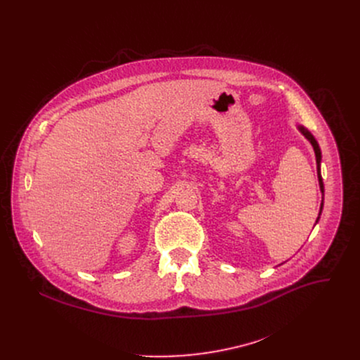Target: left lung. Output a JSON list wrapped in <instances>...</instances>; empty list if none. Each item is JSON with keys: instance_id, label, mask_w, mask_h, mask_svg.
<instances>
[{"instance_id": "8db88e82", "label": "left lung", "mask_w": 360, "mask_h": 360, "mask_svg": "<svg viewBox=\"0 0 360 360\" xmlns=\"http://www.w3.org/2000/svg\"><path fill=\"white\" fill-rule=\"evenodd\" d=\"M297 128H299V131L304 135V138H306L307 141H309V142L312 143V146H314L315 155H316V164H318V179H319V186H321V192L323 193V192H325V188H323V181H322V175H321V161H322V153H321L319 143L316 142L315 136H314L309 131H307L304 127L299 125ZM322 208H323V200H322V203H321V212H322ZM321 212H319V215H321ZM318 221H319V217H318ZM318 221H316V222H318Z\"/></svg>"}]
</instances>
